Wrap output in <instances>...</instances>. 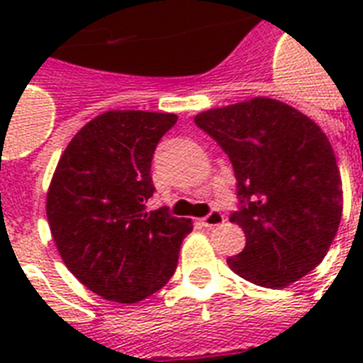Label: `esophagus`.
Here are the masks:
<instances>
[{"mask_svg":"<svg viewBox=\"0 0 363 363\" xmlns=\"http://www.w3.org/2000/svg\"><path fill=\"white\" fill-rule=\"evenodd\" d=\"M201 222H203L205 228H216V226H222V224L226 222V218H224V215L218 213V211H211L209 215L205 216Z\"/></svg>","mask_w":363,"mask_h":363,"instance_id":"34e87169","label":"esophagus"}]
</instances>
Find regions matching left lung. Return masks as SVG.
I'll return each instance as SVG.
<instances>
[{
  "label": "left lung",
  "mask_w": 363,
  "mask_h": 363,
  "mask_svg": "<svg viewBox=\"0 0 363 363\" xmlns=\"http://www.w3.org/2000/svg\"><path fill=\"white\" fill-rule=\"evenodd\" d=\"M194 122L230 156L247 245L228 265L258 286L284 288L320 264L343 215L330 139L307 115L258 98L203 111Z\"/></svg>",
  "instance_id": "1"
}]
</instances>
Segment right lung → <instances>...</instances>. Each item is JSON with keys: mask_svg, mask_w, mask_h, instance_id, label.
Returning <instances> with one entry per match:
<instances>
[{"mask_svg": "<svg viewBox=\"0 0 363 363\" xmlns=\"http://www.w3.org/2000/svg\"><path fill=\"white\" fill-rule=\"evenodd\" d=\"M173 113L107 111L65 147L47 192L50 233L67 269L104 299L137 303L169 281L190 218L152 198L154 148L175 125Z\"/></svg>", "mask_w": 363, "mask_h": 363, "instance_id": "1", "label": "right lung"}]
</instances>
